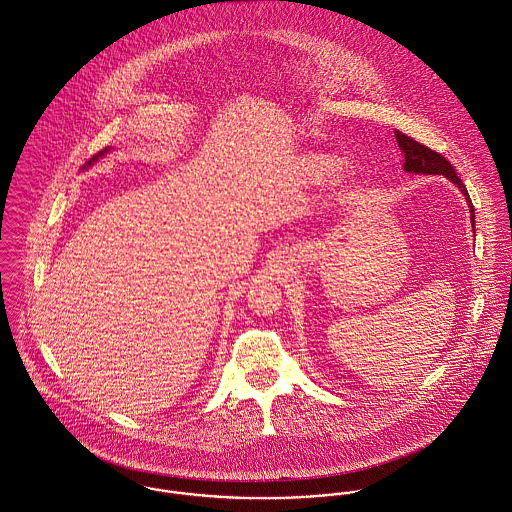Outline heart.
<instances>
[{
    "mask_svg": "<svg viewBox=\"0 0 512 512\" xmlns=\"http://www.w3.org/2000/svg\"><path fill=\"white\" fill-rule=\"evenodd\" d=\"M331 167H333L331 155H311L305 163V171L311 179H323Z\"/></svg>",
    "mask_w": 512,
    "mask_h": 512,
    "instance_id": "obj_1",
    "label": "heart"
}]
</instances>
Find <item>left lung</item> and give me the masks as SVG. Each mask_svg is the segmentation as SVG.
Segmentation results:
<instances>
[{
    "instance_id": "8db88e82",
    "label": "left lung",
    "mask_w": 512,
    "mask_h": 512,
    "mask_svg": "<svg viewBox=\"0 0 512 512\" xmlns=\"http://www.w3.org/2000/svg\"><path fill=\"white\" fill-rule=\"evenodd\" d=\"M394 136H396V142H398V147H400V151H402V155H404V171H408V173H426V175H445L449 181H453L459 189H461V193L465 195V199H467V205H469V213H471V222H473V226H475V209H473V205H471V199H469V193H467V189H465V185L461 183V179L457 177V173H455V169L451 167V163L438 153V151H434V149H430V147L422 146L420 142H416V140H412L410 136H406V134H402V132H394ZM475 230V228H473Z\"/></svg>"
}]
</instances>
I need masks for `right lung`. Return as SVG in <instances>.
I'll return each mask as SVG.
<instances>
[{
  "label": "right lung",
  "mask_w": 512,
  "mask_h": 512,
  "mask_svg": "<svg viewBox=\"0 0 512 512\" xmlns=\"http://www.w3.org/2000/svg\"><path fill=\"white\" fill-rule=\"evenodd\" d=\"M108 149H110V147H104V149H102V151H98V153H96V155H92V157H90V159H88V161H86V165H92V163H94V161H96V159H98V157H100V155H104V153H108Z\"/></svg>",
  "instance_id": "add662e5"
}]
</instances>
